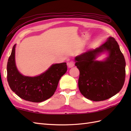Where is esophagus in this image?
<instances>
[{
	"label": "esophagus",
	"instance_id": "esophagus-1",
	"mask_svg": "<svg viewBox=\"0 0 131 131\" xmlns=\"http://www.w3.org/2000/svg\"><path fill=\"white\" fill-rule=\"evenodd\" d=\"M68 67L69 68H73V66H74V63L73 62V61H70V62H69L68 63Z\"/></svg>",
	"mask_w": 131,
	"mask_h": 131
}]
</instances>
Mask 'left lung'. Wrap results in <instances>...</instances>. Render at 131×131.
Returning <instances> with one entry per match:
<instances>
[{
    "label": "left lung",
    "instance_id": "left-lung-1",
    "mask_svg": "<svg viewBox=\"0 0 131 131\" xmlns=\"http://www.w3.org/2000/svg\"><path fill=\"white\" fill-rule=\"evenodd\" d=\"M108 56L102 61L96 58L102 53ZM75 66L80 72L79 91L93 101L110 99L123 87L126 77V61L117 41L110 37L99 48L89 50L75 57Z\"/></svg>",
    "mask_w": 131,
    "mask_h": 131
}]
</instances>
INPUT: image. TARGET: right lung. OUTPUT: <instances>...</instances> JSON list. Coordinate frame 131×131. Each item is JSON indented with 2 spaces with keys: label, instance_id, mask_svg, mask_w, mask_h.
I'll return each instance as SVG.
<instances>
[{
  "label": "right lung",
  "instance_id": "1",
  "mask_svg": "<svg viewBox=\"0 0 131 131\" xmlns=\"http://www.w3.org/2000/svg\"><path fill=\"white\" fill-rule=\"evenodd\" d=\"M13 46L7 63V80L11 90L20 98L33 102H41L54 93L60 78L67 71L66 62L53 64L45 72L35 77L25 76L18 70Z\"/></svg>",
  "mask_w": 131,
  "mask_h": 131
}]
</instances>
